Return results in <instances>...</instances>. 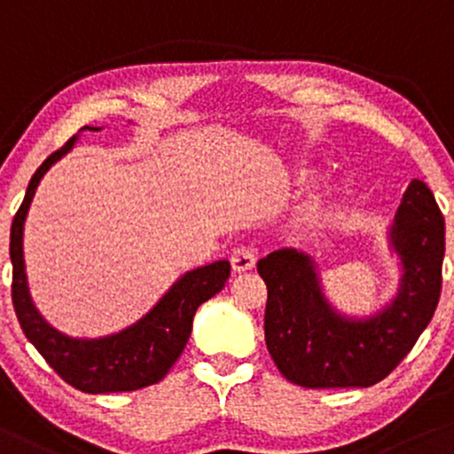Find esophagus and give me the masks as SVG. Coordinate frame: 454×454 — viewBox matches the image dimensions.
Masks as SVG:
<instances>
[{
  "label": "esophagus",
  "instance_id": "34e87169",
  "mask_svg": "<svg viewBox=\"0 0 454 454\" xmlns=\"http://www.w3.org/2000/svg\"><path fill=\"white\" fill-rule=\"evenodd\" d=\"M254 262H257V254H254V248H251V247H240L231 254V268H233V272H238V274L253 270Z\"/></svg>",
  "mask_w": 454,
  "mask_h": 454
}]
</instances>
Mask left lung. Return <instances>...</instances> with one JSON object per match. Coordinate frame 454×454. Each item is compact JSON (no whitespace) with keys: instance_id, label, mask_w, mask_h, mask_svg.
Returning <instances> with one entry per match:
<instances>
[{"instance_id":"8db88e82","label":"left lung","mask_w":454,"mask_h":454,"mask_svg":"<svg viewBox=\"0 0 454 454\" xmlns=\"http://www.w3.org/2000/svg\"><path fill=\"white\" fill-rule=\"evenodd\" d=\"M390 247L403 277L395 300L364 319L340 315L319 285L315 262L295 248L259 259L268 287L266 345L278 371L304 388H366L410 354L440 302L444 216L429 186L411 180L403 192Z\"/></svg>"}]
</instances>
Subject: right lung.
Masks as SVG:
<instances>
[{"label":"right lung","mask_w":454,"mask_h":454,"mask_svg":"<svg viewBox=\"0 0 454 454\" xmlns=\"http://www.w3.org/2000/svg\"><path fill=\"white\" fill-rule=\"evenodd\" d=\"M81 130H100L83 126ZM79 139L66 141L62 150L53 152L35 169L29 180L25 200L14 214L10 227V259H12V304L25 337L43 354L51 369L76 390L100 395V392H129L156 384L184 351L192 330L195 310L206 300L225 287L229 278L227 259L191 270L177 278L171 289L156 302V307L117 334L100 339H73L51 325L34 307L27 287L23 259V225L29 203L43 176L53 162L73 150Z\"/></svg>","instance_id":"right-lung-1"}]
</instances>
